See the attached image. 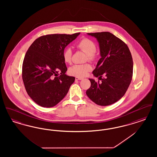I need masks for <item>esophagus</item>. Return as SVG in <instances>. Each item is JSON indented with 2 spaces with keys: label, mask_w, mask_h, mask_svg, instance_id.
Here are the masks:
<instances>
[{
  "label": "esophagus",
  "mask_w": 157,
  "mask_h": 157,
  "mask_svg": "<svg viewBox=\"0 0 157 157\" xmlns=\"http://www.w3.org/2000/svg\"><path fill=\"white\" fill-rule=\"evenodd\" d=\"M82 79H83V78H79V77H76V78H75V80H76V81L82 80Z\"/></svg>",
  "instance_id": "1"
}]
</instances>
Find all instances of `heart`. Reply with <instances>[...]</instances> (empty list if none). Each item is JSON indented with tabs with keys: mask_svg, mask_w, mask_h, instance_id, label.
Masks as SVG:
<instances>
[{
	"mask_svg": "<svg viewBox=\"0 0 157 157\" xmlns=\"http://www.w3.org/2000/svg\"><path fill=\"white\" fill-rule=\"evenodd\" d=\"M76 48L83 52L86 53V60L94 61L97 58V46L95 44L88 38H83L76 44ZM73 52L70 48L65 49L63 52V58L64 61L68 64L72 62ZM92 69V66L88 63L82 65H75L68 69V73L70 75L76 77L82 78L88 74Z\"/></svg>",
	"mask_w": 157,
	"mask_h": 157,
	"instance_id": "heart-1",
	"label": "heart"
}]
</instances>
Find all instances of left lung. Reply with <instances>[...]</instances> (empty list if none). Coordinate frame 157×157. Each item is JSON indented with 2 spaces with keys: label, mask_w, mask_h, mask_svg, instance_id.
Returning a JSON list of instances; mask_svg holds the SVG:
<instances>
[{
  "label": "left lung",
  "mask_w": 157,
  "mask_h": 157,
  "mask_svg": "<svg viewBox=\"0 0 157 157\" xmlns=\"http://www.w3.org/2000/svg\"><path fill=\"white\" fill-rule=\"evenodd\" d=\"M88 35L97 38L101 58L92 72L98 82L90 79L91 85L86 94L96 104L109 105L120 100L130 85L133 74L132 55L127 44L110 32Z\"/></svg>",
  "instance_id": "8db88e82"
}]
</instances>
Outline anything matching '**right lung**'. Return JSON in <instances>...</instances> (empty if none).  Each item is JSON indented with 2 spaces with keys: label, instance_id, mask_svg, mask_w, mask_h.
Returning <instances> with one entry per match:
<instances>
[{
  "label": "right lung",
  "instance_id": "obj_1",
  "mask_svg": "<svg viewBox=\"0 0 157 157\" xmlns=\"http://www.w3.org/2000/svg\"><path fill=\"white\" fill-rule=\"evenodd\" d=\"M79 34L44 35L29 48L23 62L22 79L28 95L37 105L53 107L67 94L75 78L65 74L63 52Z\"/></svg>",
  "mask_w": 157,
  "mask_h": 157
}]
</instances>
